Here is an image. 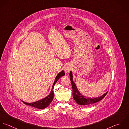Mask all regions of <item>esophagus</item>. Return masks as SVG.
I'll use <instances>...</instances> for the list:
<instances>
[{
  "label": "esophagus",
  "instance_id": "1",
  "mask_svg": "<svg viewBox=\"0 0 129 129\" xmlns=\"http://www.w3.org/2000/svg\"><path fill=\"white\" fill-rule=\"evenodd\" d=\"M71 69H72V68H71V66H67L65 68V71L66 73H69V72H70V71L71 70Z\"/></svg>",
  "mask_w": 129,
  "mask_h": 129
}]
</instances>
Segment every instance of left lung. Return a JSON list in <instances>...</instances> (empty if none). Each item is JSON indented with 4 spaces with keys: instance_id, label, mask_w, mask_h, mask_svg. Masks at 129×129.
<instances>
[{
    "instance_id": "obj_1",
    "label": "left lung",
    "mask_w": 129,
    "mask_h": 129,
    "mask_svg": "<svg viewBox=\"0 0 129 129\" xmlns=\"http://www.w3.org/2000/svg\"><path fill=\"white\" fill-rule=\"evenodd\" d=\"M70 78L72 86V89H73V97L76 102L78 104L80 105H83V106H86L91 105L94 103H97L100 101H101L102 99L106 96L107 94L108 93V92L105 93L102 96L99 97L98 98H87L85 96H83L82 94L80 93V92L78 91L77 87L73 82V76H72V73L71 71L70 72Z\"/></svg>"
}]
</instances>
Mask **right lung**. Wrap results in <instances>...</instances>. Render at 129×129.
<instances>
[{"label":"right lung","mask_w":129,"mask_h":129,"mask_svg":"<svg viewBox=\"0 0 129 129\" xmlns=\"http://www.w3.org/2000/svg\"><path fill=\"white\" fill-rule=\"evenodd\" d=\"M65 75V73L64 72V71H61V72H60L57 76H56V77L55 78V81L54 82V84L53 85L52 88V90L51 91V93H50V94L46 97H45L44 99H42L39 101L33 102V103H26L23 101L22 102L27 105H29L30 106H32L33 107H35L36 108H38L39 109H45L46 107H47L51 103L52 101L53 100V97H54V92H53V88H54V85L56 84V83L57 82V81H58V80L60 77H61Z\"/></svg>","instance_id":"obj_1"}]
</instances>
